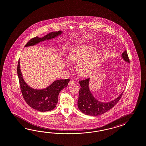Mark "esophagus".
Wrapping results in <instances>:
<instances>
[{"label": "esophagus", "mask_w": 146, "mask_h": 146, "mask_svg": "<svg viewBox=\"0 0 146 146\" xmlns=\"http://www.w3.org/2000/svg\"><path fill=\"white\" fill-rule=\"evenodd\" d=\"M76 82L74 81H71L70 82L68 83V84L69 85H72V84H75Z\"/></svg>", "instance_id": "34e87169"}]
</instances>
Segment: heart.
<instances>
[{
  "label": "heart",
  "instance_id": "b5f03b06",
  "mask_svg": "<svg viewBox=\"0 0 146 146\" xmlns=\"http://www.w3.org/2000/svg\"><path fill=\"white\" fill-rule=\"evenodd\" d=\"M93 50L90 45H83L74 48L68 56V60L73 64H78V72L84 76H88L95 71L99 62L101 54L96 50L90 54ZM68 66V65H67Z\"/></svg>",
  "mask_w": 146,
  "mask_h": 146
}]
</instances>
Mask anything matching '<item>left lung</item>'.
I'll return each mask as SVG.
<instances>
[{
    "mask_svg": "<svg viewBox=\"0 0 146 146\" xmlns=\"http://www.w3.org/2000/svg\"><path fill=\"white\" fill-rule=\"evenodd\" d=\"M121 57L125 62H130L126 50L122 53ZM90 78H89L79 81L81 88L78 91V106L83 113L91 116H97L104 113L112 109L119 102L124 91L115 99L110 102H100L93 96L90 90Z\"/></svg>",
    "mask_w": 146,
    "mask_h": 146,
    "instance_id": "obj_1",
    "label": "left lung"
}]
</instances>
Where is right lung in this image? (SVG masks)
Instances as JSON below:
<instances>
[{"label":"right lung","mask_w":146,"mask_h":146,"mask_svg":"<svg viewBox=\"0 0 146 146\" xmlns=\"http://www.w3.org/2000/svg\"><path fill=\"white\" fill-rule=\"evenodd\" d=\"M62 34V31L53 32L42 38L36 36L29 41L25 47L34 46L46 40L53 39ZM17 74L22 95L26 102L34 109L40 112L52 110L58 102V94L62 90L66 88L70 81L69 79L58 80L53 82L45 89L38 90L32 88L25 82L18 60Z\"/></svg>","instance_id":"obj_1"}]
</instances>
